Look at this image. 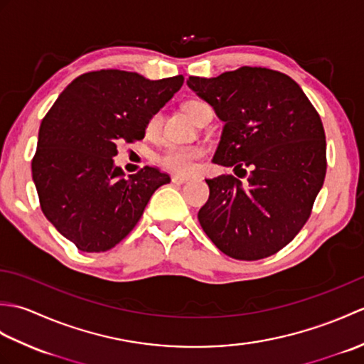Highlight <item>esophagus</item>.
<instances>
[{"mask_svg": "<svg viewBox=\"0 0 364 364\" xmlns=\"http://www.w3.org/2000/svg\"><path fill=\"white\" fill-rule=\"evenodd\" d=\"M189 181V176H181V175H173L172 176V183L173 184H184Z\"/></svg>", "mask_w": 364, "mask_h": 364, "instance_id": "esophagus-1", "label": "esophagus"}]
</instances>
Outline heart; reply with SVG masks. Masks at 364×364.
Segmentation results:
<instances>
[{
	"instance_id": "heart-1",
	"label": "heart",
	"mask_w": 364,
	"mask_h": 364,
	"mask_svg": "<svg viewBox=\"0 0 364 364\" xmlns=\"http://www.w3.org/2000/svg\"><path fill=\"white\" fill-rule=\"evenodd\" d=\"M205 103L196 102V100H191L186 105H184V111L188 112L189 117L194 120L197 111L202 107ZM161 128V114L154 112L151 117L146 122L145 131L149 136H156ZM205 154V150L202 146H183V145H172L167 146V149L159 154V164L170 170L173 173L180 175H188L196 167V162L202 158Z\"/></svg>"
}]
</instances>
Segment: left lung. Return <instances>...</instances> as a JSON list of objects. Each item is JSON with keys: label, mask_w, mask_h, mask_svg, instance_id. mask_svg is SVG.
<instances>
[{"label": "left lung", "mask_w": 364, "mask_h": 364, "mask_svg": "<svg viewBox=\"0 0 364 364\" xmlns=\"http://www.w3.org/2000/svg\"><path fill=\"white\" fill-rule=\"evenodd\" d=\"M188 86L225 123L214 164L250 170L206 180L210 198L198 222L235 259L267 258L288 245L310 218L327 170L318 111L288 75L241 67Z\"/></svg>", "instance_id": "1"}]
</instances>
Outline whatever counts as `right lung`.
Masks as SVG:
<instances>
[{
    "mask_svg": "<svg viewBox=\"0 0 364 364\" xmlns=\"http://www.w3.org/2000/svg\"><path fill=\"white\" fill-rule=\"evenodd\" d=\"M183 82V75L150 81L134 72H89L68 84L43 117L33 180L45 218L78 250L117 245L153 192L170 181L149 166L125 178L112 158L117 144L144 139L146 122Z\"/></svg>",
    "mask_w": 364,
    "mask_h": 364,
    "instance_id": "right-lung-1",
    "label": "right lung"
}]
</instances>
